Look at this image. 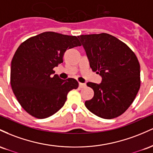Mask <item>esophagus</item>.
<instances>
[{
    "instance_id": "1",
    "label": "esophagus",
    "mask_w": 153,
    "mask_h": 153,
    "mask_svg": "<svg viewBox=\"0 0 153 153\" xmlns=\"http://www.w3.org/2000/svg\"><path fill=\"white\" fill-rule=\"evenodd\" d=\"M79 87L80 88H84V87H86V84L79 82Z\"/></svg>"
}]
</instances>
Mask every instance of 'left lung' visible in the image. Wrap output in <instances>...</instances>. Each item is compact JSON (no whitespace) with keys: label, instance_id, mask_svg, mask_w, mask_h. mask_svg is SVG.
Here are the masks:
<instances>
[{"label":"left lung","instance_id":"obj_1","mask_svg":"<svg viewBox=\"0 0 153 153\" xmlns=\"http://www.w3.org/2000/svg\"><path fill=\"white\" fill-rule=\"evenodd\" d=\"M92 71L102 77L100 84L88 82L94 96L85 105L98 117L111 119L131 105L140 87V66L126 44L107 33L78 36Z\"/></svg>","mask_w":153,"mask_h":153}]
</instances>
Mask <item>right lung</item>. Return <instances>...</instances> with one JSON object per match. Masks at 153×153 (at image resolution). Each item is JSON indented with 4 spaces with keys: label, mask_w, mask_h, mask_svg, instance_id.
<instances>
[{
    "label": "right lung",
    "mask_w": 153,
    "mask_h": 153,
    "mask_svg": "<svg viewBox=\"0 0 153 153\" xmlns=\"http://www.w3.org/2000/svg\"><path fill=\"white\" fill-rule=\"evenodd\" d=\"M76 36L45 32L22 43L11 61V85L22 107L37 118H45L63 107L68 92L78 82L61 79L53 68L63 63L66 50L80 46Z\"/></svg>",
    "instance_id": "obj_1"
}]
</instances>
